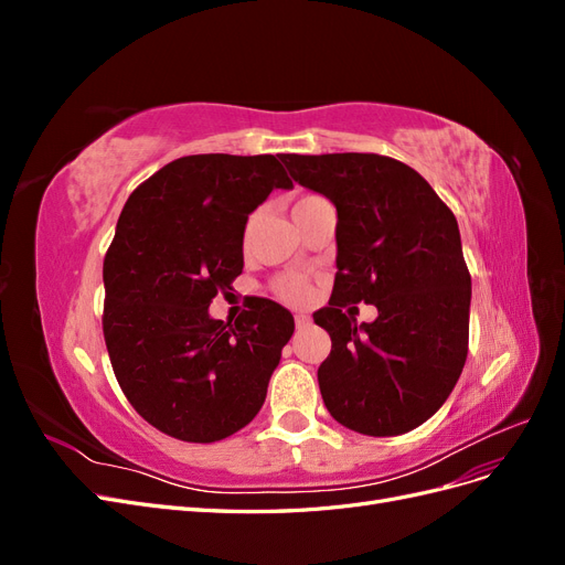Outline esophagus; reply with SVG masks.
Here are the masks:
<instances>
[{"instance_id": "34e87169", "label": "esophagus", "mask_w": 565, "mask_h": 565, "mask_svg": "<svg viewBox=\"0 0 565 565\" xmlns=\"http://www.w3.org/2000/svg\"><path fill=\"white\" fill-rule=\"evenodd\" d=\"M309 322H311V318H309V316H306V313H297V316H295V324H297V328H299V330H303V328H309Z\"/></svg>"}]
</instances>
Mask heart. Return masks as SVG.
I'll return each instance as SVG.
<instances>
[{
	"label": "heart",
	"mask_w": 565,
	"mask_h": 565,
	"mask_svg": "<svg viewBox=\"0 0 565 565\" xmlns=\"http://www.w3.org/2000/svg\"><path fill=\"white\" fill-rule=\"evenodd\" d=\"M276 292L289 303H303L311 297V287L299 276H287L276 282Z\"/></svg>",
	"instance_id": "1"
}]
</instances>
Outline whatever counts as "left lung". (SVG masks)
Segmentation results:
<instances>
[{
  "instance_id": "obj_1",
  "label": "left lung",
  "mask_w": 565,
  "mask_h": 565,
  "mask_svg": "<svg viewBox=\"0 0 565 565\" xmlns=\"http://www.w3.org/2000/svg\"><path fill=\"white\" fill-rule=\"evenodd\" d=\"M280 160L337 207L334 289L313 313L332 339L318 367L324 407L365 436L413 431L448 401L467 361L471 276L457 218L422 174L393 158ZM358 300L377 305L379 318L349 319L343 306Z\"/></svg>"
}]
</instances>
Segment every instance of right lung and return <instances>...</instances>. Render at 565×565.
Returning <instances> with one entry per match:
<instances>
[{"instance_id": "add662e5", "label": "right lung", "mask_w": 565, "mask_h": 565, "mask_svg": "<svg viewBox=\"0 0 565 565\" xmlns=\"http://www.w3.org/2000/svg\"><path fill=\"white\" fill-rule=\"evenodd\" d=\"M292 188L273 156H188L129 195L104 262V334L127 401L162 434L214 443L247 426L295 332L254 299L235 324L210 316L243 273L249 214Z\"/></svg>"}]
</instances>
